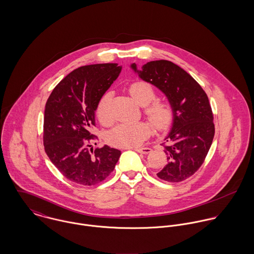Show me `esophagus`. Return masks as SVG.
<instances>
[{
    "label": "esophagus",
    "instance_id": "34e87169",
    "mask_svg": "<svg viewBox=\"0 0 254 254\" xmlns=\"http://www.w3.org/2000/svg\"><path fill=\"white\" fill-rule=\"evenodd\" d=\"M134 149L136 151L140 152V153H143V154H147L151 151V148H149V147H135Z\"/></svg>",
    "mask_w": 254,
    "mask_h": 254
}]
</instances>
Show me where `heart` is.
Masks as SVG:
<instances>
[{"mask_svg": "<svg viewBox=\"0 0 254 254\" xmlns=\"http://www.w3.org/2000/svg\"><path fill=\"white\" fill-rule=\"evenodd\" d=\"M129 93L133 100L144 108L146 118L159 130L167 129L173 122L175 110L167 101H154L156 92L154 87L145 81H135L129 86ZM110 93L103 96L97 107L99 119L106 123L109 120V106ZM152 127L147 122L121 123L109 131L107 141L119 147H132L141 145L151 134Z\"/></svg>", "mask_w": 254, "mask_h": 254, "instance_id": "1", "label": "heart"}]
</instances>
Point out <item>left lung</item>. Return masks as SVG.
Returning <instances> with one entry per match:
<instances>
[{
	"label": "left lung",
	"mask_w": 254,
	"mask_h": 254,
	"mask_svg": "<svg viewBox=\"0 0 254 254\" xmlns=\"http://www.w3.org/2000/svg\"><path fill=\"white\" fill-rule=\"evenodd\" d=\"M131 66L143 80L161 90L175 110L171 132L162 144L168 163L156 175L170 183L184 181L202 165L214 138L208 97L189 73L172 62H149L140 71L135 64Z\"/></svg>",
	"instance_id": "8db88e82"
}]
</instances>
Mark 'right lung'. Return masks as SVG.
<instances>
[{"label": "right lung", "instance_id": "obj_1", "mask_svg": "<svg viewBox=\"0 0 254 254\" xmlns=\"http://www.w3.org/2000/svg\"><path fill=\"white\" fill-rule=\"evenodd\" d=\"M121 71L117 64L84 65L65 76L45 108L43 142L47 155L69 181L95 186L105 181L121 151L105 145L89 148L98 137L90 133L100 100Z\"/></svg>", "mask_w": 254, "mask_h": 254}]
</instances>
